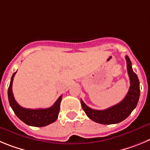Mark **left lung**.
I'll use <instances>...</instances> for the list:
<instances>
[{
    "label": "left lung",
    "mask_w": 150,
    "mask_h": 150,
    "mask_svg": "<svg viewBox=\"0 0 150 150\" xmlns=\"http://www.w3.org/2000/svg\"><path fill=\"white\" fill-rule=\"evenodd\" d=\"M125 60L130 78V87L127 95L120 103L105 110H95L89 108L81 100L83 110L87 117L94 122L104 125L119 123L127 118L137 106L140 97V82L137 75L133 72L129 57L125 56Z\"/></svg>",
    "instance_id": "1"
}]
</instances>
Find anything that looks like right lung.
Segmentation results:
<instances>
[{"mask_svg": "<svg viewBox=\"0 0 150 150\" xmlns=\"http://www.w3.org/2000/svg\"><path fill=\"white\" fill-rule=\"evenodd\" d=\"M16 73V72L13 74L8 88V99H9V105L16 115L27 125L35 126V127H43L56 121L60 111V105L62 96L59 97L58 99L55 102L52 107L48 108L28 109L22 108L17 103L15 99L12 90L13 78Z\"/></svg>", "mask_w": 150, "mask_h": 150, "instance_id": "right-lung-1", "label": "right lung"}]
</instances>
